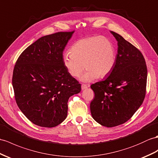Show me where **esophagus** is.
I'll use <instances>...</instances> for the list:
<instances>
[{"label":"esophagus","mask_w":158,"mask_h":158,"mask_svg":"<svg viewBox=\"0 0 158 158\" xmlns=\"http://www.w3.org/2000/svg\"><path fill=\"white\" fill-rule=\"evenodd\" d=\"M81 88H82V90H85V89H86V88H88V86L86 85V84H82Z\"/></svg>","instance_id":"34e87169"}]
</instances>
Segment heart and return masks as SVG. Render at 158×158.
Returning a JSON list of instances; mask_svg holds the SVG:
<instances>
[{
	"mask_svg": "<svg viewBox=\"0 0 158 158\" xmlns=\"http://www.w3.org/2000/svg\"><path fill=\"white\" fill-rule=\"evenodd\" d=\"M115 60L116 51L113 42L108 37L95 35L75 42L70 53H66L62 60L68 73L74 78L81 75L85 67L87 71L80 80L90 82L98 77L109 75L114 68Z\"/></svg>",
	"mask_w": 158,
	"mask_h": 158,
	"instance_id": "heart-1",
	"label": "heart"
}]
</instances>
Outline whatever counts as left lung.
I'll list each match as a JSON object with an SVG mask.
<instances>
[{
	"mask_svg": "<svg viewBox=\"0 0 158 158\" xmlns=\"http://www.w3.org/2000/svg\"><path fill=\"white\" fill-rule=\"evenodd\" d=\"M110 32L117 41L115 64L108 77L91 85L95 97L90 106L92 118L107 127L124 123L139 108L145 96L148 77L139 50L119 34Z\"/></svg>",
	"mask_w": 158,
	"mask_h": 158,
	"instance_id": "left-lung-1",
	"label": "left lung"
}]
</instances>
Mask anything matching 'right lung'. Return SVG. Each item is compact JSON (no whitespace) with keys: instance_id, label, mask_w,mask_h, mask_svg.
<instances>
[{"instance_id":"obj_1","label":"right lung","mask_w":158,"mask_h":158,"mask_svg":"<svg viewBox=\"0 0 158 158\" xmlns=\"http://www.w3.org/2000/svg\"><path fill=\"white\" fill-rule=\"evenodd\" d=\"M73 32L40 37L18 58L13 86L19 108L33 124L53 127L68 114V101L81 91V85L63 64V52Z\"/></svg>"}]
</instances>
